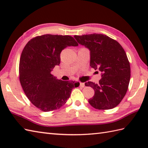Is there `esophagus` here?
I'll return each mask as SVG.
<instances>
[{
	"label": "esophagus",
	"instance_id": "34e87169",
	"mask_svg": "<svg viewBox=\"0 0 148 148\" xmlns=\"http://www.w3.org/2000/svg\"><path fill=\"white\" fill-rule=\"evenodd\" d=\"M80 86L82 87V88H84V86H85V85H84V83H80Z\"/></svg>",
	"mask_w": 148,
	"mask_h": 148
}]
</instances>
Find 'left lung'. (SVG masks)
<instances>
[{"label":"left lung","instance_id":"1","mask_svg":"<svg viewBox=\"0 0 148 148\" xmlns=\"http://www.w3.org/2000/svg\"><path fill=\"white\" fill-rule=\"evenodd\" d=\"M78 43L90 51V66L102 72L99 84L85 83L95 91L88 100L93 108L111 109L126 95L130 79V65L126 53L118 41L103 34L74 36Z\"/></svg>","mask_w":148,"mask_h":148}]
</instances>
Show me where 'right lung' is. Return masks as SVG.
<instances>
[{"label":"right lung","instance_id":"add662e5","mask_svg":"<svg viewBox=\"0 0 148 148\" xmlns=\"http://www.w3.org/2000/svg\"><path fill=\"white\" fill-rule=\"evenodd\" d=\"M77 46L70 36L46 34L27 42L19 65L20 81L27 98L40 111L58 109L70 97L79 82L57 79L51 74L60 63V53L68 46Z\"/></svg>","mask_w":148,"mask_h":148}]
</instances>
